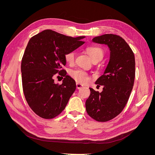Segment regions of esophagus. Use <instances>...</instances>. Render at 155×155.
<instances>
[{
  "label": "esophagus",
  "mask_w": 155,
  "mask_h": 155,
  "mask_svg": "<svg viewBox=\"0 0 155 155\" xmlns=\"http://www.w3.org/2000/svg\"><path fill=\"white\" fill-rule=\"evenodd\" d=\"M83 87V85H81V84L79 83H76V87H77V88H78V89L81 88Z\"/></svg>",
  "instance_id": "esophagus-1"
}]
</instances>
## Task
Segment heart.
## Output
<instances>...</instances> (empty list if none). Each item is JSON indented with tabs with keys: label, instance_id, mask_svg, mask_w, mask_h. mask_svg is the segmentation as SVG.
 <instances>
[{
	"label": "heart",
	"instance_id": "b5f03b06",
	"mask_svg": "<svg viewBox=\"0 0 155 155\" xmlns=\"http://www.w3.org/2000/svg\"><path fill=\"white\" fill-rule=\"evenodd\" d=\"M87 51L92 61L96 59L100 61L102 59L104 54V50L101 48L98 47V46H89V47L87 48ZM76 51H69L65 54L64 58L67 63H72L74 62L75 59H76ZM70 75L76 81L81 83L87 82L89 79L88 74L86 72L81 70H73V71L70 72Z\"/></svg>",
	"mask_w": 155,
	"mask_h": 155
}]
</instances>
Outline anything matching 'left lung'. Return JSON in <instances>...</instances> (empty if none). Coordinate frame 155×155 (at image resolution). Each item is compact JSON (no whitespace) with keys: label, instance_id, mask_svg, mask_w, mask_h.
Segmentation results:
<instances>
[{"label":"left lung","instance_id":"1","mask_svg":"<svg viewBox=\"0 0 155 155\" xmlns=\"http://www.w3.org/2000/svg\"><path fill=\"white\" fill-rule=\"evenodd\" d=\"M92 41L108 46L110 59L104 74L96 81L97 86H104L103 91L90 88L86 110L94 120L105 122L120 114L128 101L134 85L135 59L129 45L119 35L105 34Z\"/></svg>","mask_w":155,"mask_h":155}]
</instances>
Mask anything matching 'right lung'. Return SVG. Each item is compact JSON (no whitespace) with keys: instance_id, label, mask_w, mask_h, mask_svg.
<instances>
[{"instance_id":"add662e5","label":"right lung","mask_w":155,"mask_h":155,"mask_svg":"<svg viewBox=\"0 0 155 155\" xmlns=\"http://www.w3.org/2000/svg\"><path fill=\"white\" fill-rule=\"evenodd\" d=\"M85 36L72 37L51 30L32 37L21 62L23 92L31 110L41 118L51 119L61 113L76 88V82L64 70V55L84 44ZM65 76L55 84V74Z\"/></svg>"}]
</instances>
